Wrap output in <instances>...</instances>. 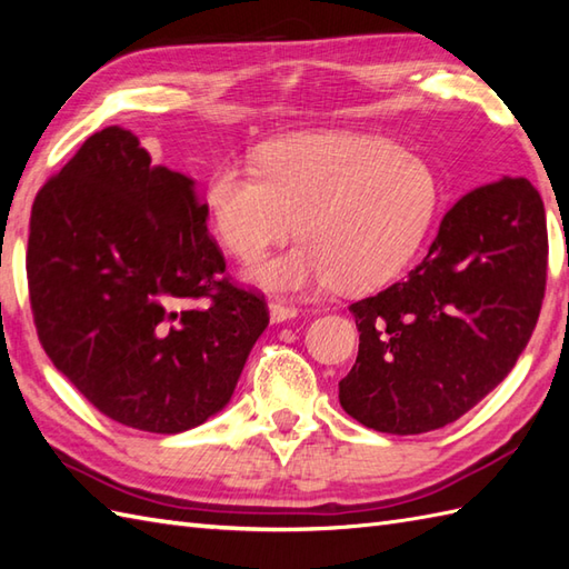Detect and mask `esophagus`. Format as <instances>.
I'll return each instance as SVG.
<instances>
[{"label": "esophagus", "instance_id": "1", "mask_svg": "<svg viewBox=\"0 0 569 569\" xmlns=\"http://www.w3.org/2000/svg\"><path fill=\"white\" fill-rule=\"evenodd\" d=\"M269 310H271L273 322H283V320H291V318L298 316V308L291 306V303H286V300H271Z\"/></svg>", "mask_w": 569, "mask_h": 569}]
</instances>
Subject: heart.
I'll use <instances>...</instances> for the list:
<instances>
[{"instance_id":"b5f03b06","label":"heart","mask_w":569,"mask_h":569,"mask_svg":"<svg viewBox=\"0 0 569 569\" xmlns=\"http://www.w3.org/2000/svg\"><path fill=\"white\" fill-rule=\"evenodd\" d=\"M438 198V176L420 153L349 131L271 141L259 166L227 161L208 183L214 232L241 261L283 244L300 220L303 244L251 269L271 291L389 283L416 257Z\"/></svg>"}]
</instances>
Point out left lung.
Masks as SVG:
<instances>
[{"label":"left lung","mask_w":569,"mask_h":569,"mask_svg":"<svg viewBox=\"0 0 569 569\" xmlns=\"http://www.w3.org/2000/svg\"><path fill=\"white\" fill-rule=\"evenodd\" d=\"M548 224L528 178L465 192L401 281L349 306L359 355L340 403L361 426L420 435L450 426L506 379L536 330Z\"/></svg>","instance_id":"obj_1"}]
</instances>
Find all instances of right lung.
<instances>
[{
	"instance_id": "add662e5",
	"label": "right lung",
	"mask_w": 569,
	"mask_h": 569,
	"mask_svg": "<svg viewBox=\"0 0 569 569\" xmlns=\"http://www.w3.org/2000/svg\"><path fill=\"white\" fill-rule=\"evenodd\" d=\"M27 278L53 367L127 428L183 432L224 408L269 325L232 281L196 180L107 127L41 186Z\"/></svg>"
}]
</instances>
